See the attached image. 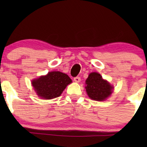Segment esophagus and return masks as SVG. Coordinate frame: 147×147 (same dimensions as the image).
Listing matches in <instances>:
<instances>
[{"label": "esophagus", "mask_w": 147, "mask_h": 147, "mask_svg": "<svg viewBox=\"0 0 147 147\" xmlns=\"http://www.w3.org/2000/svg\"><path fill=\"white\" fill-rule=\"evenodd\" d=\"M74 80L76 82H78H78H80V80H81V78H80V77H78V76H77V77L74 78Z\"/></svg>", "instance_id": "obj_1"}]
</instances>
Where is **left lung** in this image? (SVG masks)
<instances>
[{
    "mask_svg": "<svg viewBox=\"0 0 147 147\" xmlns=\"http://www.w3.org/2000/svg\"><path fill=\"white\" fill-rule=\"evenodd\" d=\"M86 84L88 96L96 101H104L110 96L113 89V87L96 72L90 74Z\"/></svg>",
    "mask_w": 147,
    "mask_h": 147,
    "instance_id": "8db88e82",
    "label": "left lung"
}]
</instances>
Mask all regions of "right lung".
<instances>
[{"label":"right lung","mask_w":147,"mask_h":147,"mask_svg":"<svg viewBox=\"0 0 147 147\" xmlns=\"http://www.w3.org/2000/svg\"><path fill=\"white\" fill-rule=\"evenodd\" d=\"M71 82L67 74L60 71H51L47 75L33 80L32 85L39 97L48 100L59 97Z\"/></svg>","instance_id":"add662e5"}]
</instances>
